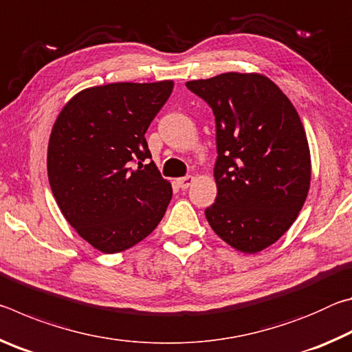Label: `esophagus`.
<instances>
[{"label":"esophagus","instance_id":"esophagus-1","mask_svg":"<svg viewBox=\"0 0 352 352\" xmlns=\"http://www.w3.org/2000/svg\"><path fill=\"white\" fill-rule=\"evenodd\" d=\"M192 183H194V177L192 175H186V177L177 178V184L182 189H188L189 186H192Z\"/></svg>","mask_w":352,"mask_h":352}]
</instances>
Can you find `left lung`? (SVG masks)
Masks as SVG:
<instances>
[{"label":"left lung","instance_id":"8db88e82","mask_svg":"<svg viewBox=\"0 0 352 352\" xmlns=\"http://www.w3.org/2000/svg\"><path fill=\"white\" fill-rule=\"evenodd\" d=\"M186 87L216 116L217 197L206 220L233 248L258 253L290 228L307 197L311 153L301 119L261 74L225 73Z\"/></svg>","mask_w":352,"mask_h":352}]
</instances>
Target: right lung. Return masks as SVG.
Instances as JSON below:
<instances>
[{"instance_id": "add662e5", "label": "right lung", "mask_w": 352, "mask_h": 352, "mask_svg": "<svg viewBox=\"0 0 352 352\" xmlns=\"http://www.w3.org/2000/svg\"><path fill=\"white\" fill-rule=\"evenodd\" d=\"M174 82L87 88L57 116L47 178L65 219L104 253L124 252L157 228L172 199L144 135ZM139 166H136L135 164Z\"/></svg>"}]
</instances>
